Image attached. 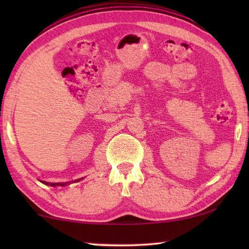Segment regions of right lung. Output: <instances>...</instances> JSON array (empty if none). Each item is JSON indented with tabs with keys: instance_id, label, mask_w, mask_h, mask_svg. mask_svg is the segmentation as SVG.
<instances>
[{
	"instance_id": "obj_1",
	"label": "right lung",
	"mask_w": 249,
	"mask_h": 249,
	"mask_svg": "<svg viewBox=\"0 0 249 249\" xmlns=\"http://www.w3.org/2000/svg\"><path fill=\"white\" fill-rule=\"evenodd\" d=\"M83 178H80L77 179L74 181H67V182H47V181H43V180H39L41 183H44L46 185H50V187H66V185H69L70 183H74V182H79V181H81Z\"/></svg>"
}]
</instances>
